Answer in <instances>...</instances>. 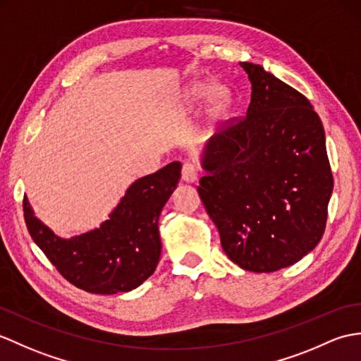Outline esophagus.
<instances>
[{
	"label": "esophagus",
	"instance_id": "34e87169",
	"mask_svg": "<svg viewBox=\"0 0 361 361\" xmlns=\"http://www.w3.org/2000/svg\"><path fill=\"white\" fill-rule=\"evenodd\" d=\"M181 178L186 183H194L198 180V167L192 163H184L181 169Z\"/></svg>",
	"mask_w": 361,
	"mask_h": 361
}]
</instances>
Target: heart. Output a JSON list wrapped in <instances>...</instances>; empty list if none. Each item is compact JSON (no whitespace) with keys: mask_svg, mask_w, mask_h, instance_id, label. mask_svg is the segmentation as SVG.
<instances>
[{"mask_svg":"<svg viewBox=\"0 0 361 361\" xmlns=\"http://www.w3.org/2000/svg\"><path fill=\"white\" fill-rule=\"evenodd\" d=\"M211 92H212V86L209 85V82H198V85L192 86L190 97L192 99H203L211 95ZM229 102H231V97H229V92L226 89H216L214 92V104L219 112L226 111V107L229 106Z\"/></svg>","mask_w":361,"mask_h":361,"instance_id":"obj_1","label":"heart"}]
</instances>
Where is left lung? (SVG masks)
Listing matches in <instances>:
<instances>
[{
	"label": "left lung",
	"instance_id": "1",
	"mask_svg": "<svg viewBox=\"0 0 361 361\" xmlns=\"http://www.w3.org/2000/svg\"><path fill=\"white\" fill-rule=\"evenodd\" d=\"M252 94L245 116L209 140L198 194L221 246L246 271L274 272L318 245L334 178L309 99L262 66L240 63Z\"/></svg>",
	"mask_w": 361,
	"mask_h": 361
}]
</instances>
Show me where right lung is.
Instances as JSON below:
<instances>
[{
	"instance_id": "add662e5",
	"label": "right lung",
	"mask_w": 361,
	"mask_h": 361,
	"mask_svg": "<svg viewBox=\"0 0 361 361\" xmlns=\"http://www.w3.org/2000/svg\"><path fill=\"white\" fill-rule=\"evenodd\" d=\"M181 163L173 161L146 175L126 195L98 229L64 240L33 215L23 200L24 220L37 246L64 279L92 294L112 295L138 288L154 274L161 254L158 219L177 188Z\"/></svg>"
}]
</instances>
